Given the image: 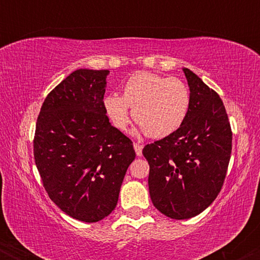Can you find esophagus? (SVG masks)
I'll return each mask as SVG.
<instances>
[{"mask_svg":"<svg viewBox=\"0 0 260 260\" xmlns=\"http://www.w3.org/2000/svg\"><path fill=\"white\" fill-rule=\"evenodd\" d=\"M134 150H136V154L138 155V156H142L143 154V147L140 144H137V143H134Z\"/></svg>","mask_w":260,"mask_h":260,"instance_id":"34e87169","label":"esophagus"}]
</instances>
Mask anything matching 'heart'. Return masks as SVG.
<instances>
[{
  "mask_svg": "<svg viewBox=\"0 0 260 260\" xmlns=\"http://www.w3.org/2000/svg\"><path fill=\"white\" fill-rule=\"evenodd\" d=\"M104 106L113 126L120 131L129 123L131 107L143 132L151 138H164L183 124L190 107V92L178 78L138 72L128 78L122 96L107 95Z\"/></svg>",
  "mask_w": 260,
  "mask_h": 260,
  "instance_id": "1",
  "label": "heart"
}]
</instances>
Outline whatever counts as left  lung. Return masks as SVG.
Masks as SVG:
<instances>
[{"instance_id":"1","label":"left lung","mask_w":260,"mask_h":260,"mask_svg":"<svg viewBox=\"0 0 260 260\" xmlns=\"http://www.w3.org/2000/svg\"><path fill=\"white\" fill-rule=\"evenodd\" d=\"M190 107L183 124L165 138L145 145L149 193L154 207L176 220L204 211L221 190L232 149L228 113L219 95L183 68Z\"/></svg>"}]
</instances>
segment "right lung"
<instances>
[{
  "label": "right lung",
  "mask_w": 260,
  "mask_h": 260,
  "mask_svg": "<svg viewBox=\"0 0 260 260\" xmlns=\"http://www.w3.org/2000/svg\"><path fill=\"white\" fill-rule=\"evenodd\" d=\"M109 73L86 68L71 73L46 96L35 128L34 159L47 194L84 222L111 214L136 157L131 139L106 115Z\"/></svg>",
  "instance_id": "obj_1"
}]
</instances>
